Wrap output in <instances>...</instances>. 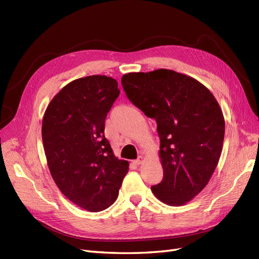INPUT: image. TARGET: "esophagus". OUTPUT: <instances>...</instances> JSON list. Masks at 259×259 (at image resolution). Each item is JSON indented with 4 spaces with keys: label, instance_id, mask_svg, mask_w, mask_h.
<instances>
[{
    "label": "esophagus",
    "instance_id": "1",
    "mask_svg": "<svg viewBox=\"0 0 259 259\" xmlns=\"http://www.w3.org/2000/svg\"><path fill=\"white\" fill-rule=\"evenodd\" d=\"M143 162H144V158H143V156H139V158H138L137 160L134 161V163L136 164V165H139V164H142Z\"/></svg>",
    "mask_w": 259,
    "mask_h": 259
}]
</instances>
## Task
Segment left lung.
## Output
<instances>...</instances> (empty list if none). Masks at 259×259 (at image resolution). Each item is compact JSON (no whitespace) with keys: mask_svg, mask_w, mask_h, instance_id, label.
<instances>
[{"mask_svg":"<svg viewBox=\"0 0 259 259\" xmlns=\"http://www.w3.org/2000/svg\"><path fill=\"white\" fill-rule=\"evenodd\" d=\"M121 82L127 98L158 125L164 175L152 193L165 204H186L204 189L221 158V107L202 83L173 70L126 73Z\"/></svg>","mask_w":259,"mask_h":259,"instance_id":"1","label":"left lung"}]
</instances>
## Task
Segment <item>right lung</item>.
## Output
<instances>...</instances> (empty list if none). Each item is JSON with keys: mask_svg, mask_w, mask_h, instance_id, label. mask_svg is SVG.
Here are the masks:
<instances>
[{"mask_svg": "<svg viewBox=\"0 0 259 259\" xmlns=\"http://www.w3.org/2000/svg\"><path fill=\"white\" fill-rule=\"evenodd\" d=\"M119 95L110 76L81 77L60 90L43 116V146L54 182L90 211L113 204L128 171V162L116 158L105 137L107 113Z\"/></svg>", "mask_w": 259, "mask_h": 259, "instance_id": "obj_1", "label": "right lung"}]
</instances>
